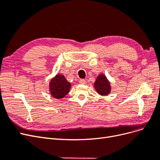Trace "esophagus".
Listing matches in <instances>:
<instances>
[{"label":"esophagus","mask_w":160,"mask_h":160,"mask_svg":"<svg viewBox=\"0 0 160 160\" xmlns=\"http://www.w3.org/2000/svg\"><path fill=\"white\" fill-rule=\"evenodd\" d=\"M85 79H80L79 80V83H81V84H85Z\"/></svg>","instance_id":"1"}]
</instances>
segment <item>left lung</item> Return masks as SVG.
Masks as SVG:
<instances>
[{
  "label": "left lung",
  "instance_id": "8db88e82",
  "mask_svg": "<svg viewBox=\"0 0 160 160\" xmlns=\"http://www.w3.org/2000/svg\"><path fill=\"white\" fill-rule=\"evenodd\" d=\"M94 86L97 92L101 95H108L110 93V83L106 77L103 74L99 75L97 77Z\"/></svg>",
  "mask_w": 160,
  "mask_h": 160
}]
</instances>
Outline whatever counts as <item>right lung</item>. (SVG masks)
<instances>
[{
    "label": "right lung",
    "mask_w": 160,
    "mask_h": 160,
    "mask_svg": "<svg viewBox=\"0 0 160 160\" xmlns=\"http://www.w3.org/2000/svg\"><path fill=\"white\" fill-rule=\"evenodd\" d=\"M71 83L62 75H57L49 83L51 95L56 99H61L69 93Z\"/></svg>",
    "instance_id": "1"
}]
</instances>
